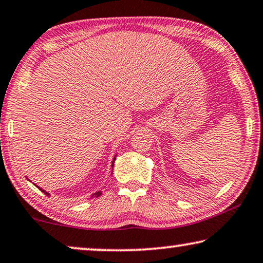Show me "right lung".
Instances as JSON below:
<instances>
[{
	"label": "right lung",
	"instance_id": "add662e5",
	"mask_svg": "<svg viewBox=\"0 0 263 263\" xmlns=\"http://www.w3.org/2000/svg\"><path fill=\"white\" fill-rule=\"evenodd\" d=\"M114 160H116V158H114ZM112 165H113V163H112ZM40 191L44 192V193H45L46 195H49V193H46V192H45V191H43L42 188H40ZM94 195H95V197H100V195H101V192H96V193H95Z\"/></svg>",
	"mask_w": 263,
	"mask_h": 263
}]
</instances>
